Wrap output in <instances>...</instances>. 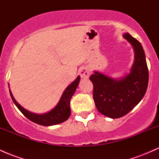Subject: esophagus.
Listing matches in <instances>:
<instances>
[{
  "mask_svg": "<svg viewBox=\"0 0 159 159\" xmlns=\"http://www.w3.org/2000/svg\"><path fill=\"white\" fill-rule=\"evenodd\" d=\"M79 73L81 78H87L90 74V70L88 67H83V68L80 69Z\"/></svg>",
  "mask_w": 159,
  "mask_h": 159,
  "instance_id": "obj_1",
  "label": "esophagus"
}]
</instances>
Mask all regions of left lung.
Listing matches in <instances>:
<instances>
[{
	"label": "left lung",
	"instance_id": "left-lung-1",
	"mask_svg": "<svg viewBox=\"0 0 159 159\" xmlns=\"http://www.w3.org/2000/svg\"><path fill=\"white\" fill-rule=\"evenodd\" d=\"M123 37L132 44L134 51V61L130 73L119 80L98 72L90 77L98 111L113 119L125 116L140 102L149 81L148 67L141 44L128 33L123 34Z\"/></svg>",
	"mask_w": 159,
	"mask_h": 159
}]
</instances>
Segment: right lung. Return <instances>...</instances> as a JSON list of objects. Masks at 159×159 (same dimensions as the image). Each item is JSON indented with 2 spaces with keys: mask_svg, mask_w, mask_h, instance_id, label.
Segmentation results:
<instances>
[{
  "mask_svg": "<svg viewBox=\"0 0 159 159\" xmlns=\"http://www.w3.org/2000/svg\"><path fill=\"white\" fill-rule=\"evenodd\" d=\"M80 79H81L80 76H78V78L70 85H69L66 87V89L64 90L63 95H62L59 102L54 109H52V111L48 113L43 114H33V113L25 110L16 101L10 90V93L11 98H12L13 102L15 103L16 107L30 121L39 124V125H45V126L57 125V124L61 123L66 121L70 116L71 109L70 105H69L70 100L72 96L75 93V91L77 88L78 84H79Z\"/></svg>",
  "mask_w": 159,
  "mask_h": 159,
  "instance_id": "add662e5",
  "label": "right lung"
}]
</instances>
